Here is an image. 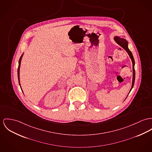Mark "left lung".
Returning a JSON list of instances; mask_svg holds the SVG:
<instances>
[{
  "label": "left lung",
  "instance_id": "left-lung-1",
  "mask_svg": "<svg viewBox=\"0 0 152 152\" xmlns=\"http://www.w3.org/2000/svg\"><path fill=\"white\" fill-rule=\"evenodd\" d=\"M114 40L117 43L118 45H120L121 47H123L128 53V54L130 57V58L131 59L132 62V73H133V75H132V86L131 88L130 89V91L129 92V93H130V91H131L132 88L134 87V82H135V68H134V66H135V61L133 57L132 54L131 53V51L129 50V47H128V42L123 38H121L118 36H115L114 37Z\"/></svg>",
  "mask_w": 152,
  "mask_h": 152
}]
</instances>
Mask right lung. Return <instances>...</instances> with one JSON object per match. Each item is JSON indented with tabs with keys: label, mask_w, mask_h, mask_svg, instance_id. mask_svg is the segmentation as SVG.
<instances>
[{
	"label": "right lung",
	"mask_w": 152,
	"mask_h": 152,
	"mask_svg": "<svg viewBox=\"0 0 152 152\" xmlns=\"http://www.w3.org/2000/svg\"><path fill=\"white\" fill-rule=\"evenodd\" d=\"M23 54L21 56L20 58L19 59V62H18V82H19V84L20 86V65H21V59L23 58ZM21 88V87L20 86Z\"/></svg>",
	"instance_id": "1"
}]
</instances>
